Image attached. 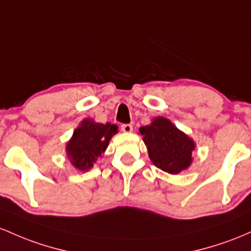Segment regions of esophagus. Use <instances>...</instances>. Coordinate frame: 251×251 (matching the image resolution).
<instances>
[{"instance_id": "esophagus-1", "label": "esophagus", "mask_w": 251, "mask_h": 251, "mask_svg": "<svg viewBox=\"0 0 251 251\" xmlns=\"http://www.w3.org/2000/svg\"><path fill=\"white\" fill-rule=\"evenodd\" d=\"M121 129H122V131H125V133H131V131H133V126H131V125H122V126H121Z\"/></svg>"}]
</instances>
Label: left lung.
Instances as JSON below:
<instances>
[{"label":"left lung","instance_id":"1","mask_svg":"<svg viewBox=\"0 0 251 251\" xmlns=\"http://www.w3.org/2000/svg\"><path fill=\"white\" fill-rule=\"evenodd\" d=\"M140 133L147 146L151 162L170 174L187 170L192 163L194 141L179 130L170 120L155 117L149 126H141Z\"/></svg>","mask_w":251,"mask_h":251}]
</instances>
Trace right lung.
Instances as JSON below:
<instances>
[{
	"label": "right lung",
	"mask_w": 251,
	"mask_h": 251,
	"mask_svg": "<svg viewBox=\"0 0 251 251\" xmlns=\"http://www.w3.org/2000/svg\"><path fill=\"white\" fill-rule=\"evenodd\" d=\"M117 134V126L110 123H97L85 118L66 145L69 160L79 171H88L105 151L109 141Z\"/></svg>",
	"instance_id": "right-lung-1"
}]
</instances>
